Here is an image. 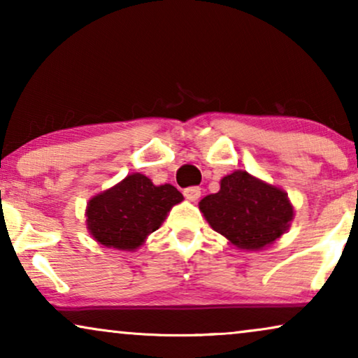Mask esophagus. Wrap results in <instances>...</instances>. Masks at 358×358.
<instances>
[{"label":"esophagus","mask_w":358,"mask_h":358,"mask_svg":"<svg viewBox=\"0 0 358 358\" xmlns=\"http://www.w3.org/2000/svg\"><path fill=\"white\" fill-rule=\"evenodd\" d=\"M200 187H187L184 189V197L190 200V202H195V200L200 199Z\"/></svg>","instance_id":"obj_1"}]
</instances>
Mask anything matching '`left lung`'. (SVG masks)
I'll use <instances>...</instances> for the list:
<instances>
[{"mask_svg":"<svg viewBox=\"0 0 358 358\" xmlns=\"http://www.w3.org/2000/svg\"><path fill=\"white\" fill-rule=\"evenodd\" d=\"M210 227L241 251H261L288 231L295 208L285 190L238 169L199 202Z\"/></svg>","mask_w":358,"mask_h":358,"instance_id":"obj_1","label":"left lung"}]
</instances>
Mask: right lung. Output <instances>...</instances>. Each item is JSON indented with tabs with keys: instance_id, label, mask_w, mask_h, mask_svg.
<instances>
[{
	"instance_id": "obj_1",
	"label": "right lung",
	"mask_w": 358,
	"mask_h": 358,
	"mask_svg": "<svg viewBox=\"0 0 358 358\" xmlns=\"http://www.w3.org/2000/svg\"><path fill=\"white\" fill-rule=\"evenodd\" d=\"M182 200L174 185H155L145 174H129L90 199L86 228L102 246L136 251Z\"/></svg>"
}]
</instances>
